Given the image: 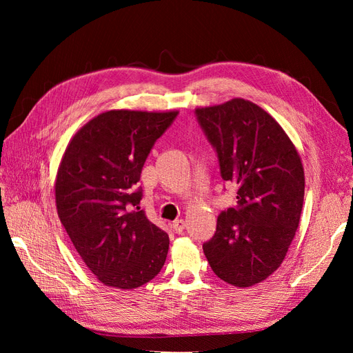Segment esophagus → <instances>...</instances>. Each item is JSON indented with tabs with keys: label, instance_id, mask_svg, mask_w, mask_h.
<instances>
[{
	"label": "esophagus",
	"instance_id": "esophagus-1",
	"mask_svg": "<svg viewBox=\"0 0 353 353\" xmlns=\"http://www.w3.org/2000/svg\"><path fill=\"white\" fill-rule=\"evenodd\" d=\"M185 228V222L183 219H176L174 223H172V230L176 232V234H181L184 231Z\"/></svg>",
	"mask_w": 353,
	"mask_h": 353
}]
</instances>
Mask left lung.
<instances>
[{
  "instance_id": "1",
  "label": "left lung",
  "mask_w": 353,
  "mask_h": 353,
  "mask_svg": "<svg viewBox=\"0 0 353 353\" xmlns=\"http://www.w3.org/2000/svg\"><path fill=\"white\" fill-rule=\"evenodd\" d=\"M196 117L215 148L222 179L237 187V206L219 213L203 252L221 280L249 287L279 268L299 227L301 157L274 117L252 101L196 109Z\"/></svg>"
}]
</instances>
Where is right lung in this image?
Listing matches in <instances>:
<instances>
[{"label": "right lung", "instance_id": "obj_1", "mask_svg": "<svg viewBox=\"0 0 353 353\" xmlns=\"http://www.w3.org/2000/svg\"><path fill=\"white\" fill-rule=\"evenodd\" d=\"M178 112L110 110L74 134L56 178L59 218L85 265L117 288H137L162 270L168 234L140 209L147 156Z\"/></svg>", "mask_w": 353, "mask_h": 353}]
</instances>
